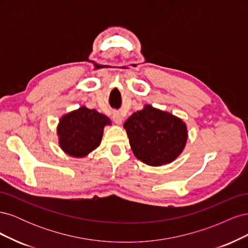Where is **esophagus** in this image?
Instances as JSON below:
<instances>
[{"instance_id":"1","label":"esophagus","mask_w":248,"mask_h":248,"mask_svg":"<svg viewBox=\"0 0 248 248\" xmlns=\"http://www.w3.org/2000/svg\"><path fill=\"white\" fill-rule=\"evenodd\" d=\"M112 120H114V122L118 125H120L123 121V117L121 116L120 112H114V115H112Z\"/></svg>"}]
</instances>
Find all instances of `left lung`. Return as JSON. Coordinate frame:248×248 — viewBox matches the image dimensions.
Segmentation results:
<instances>
[{"instance_id":"8db88e82","label":"left lung","mask_w":248,"mask_h":248,"mask_svg":"<svg viewBox=\"0 0 248 248\" xmlns=\"http://www.w3.org/2000/svg\"><path fill=\"white\" fill-rule=\"evenodd\" d=\"M124 127L133 154L152 167L175 160L187 140L186 125L181 119L151 106L133 112Z\"/></svg>"}]
</instances>
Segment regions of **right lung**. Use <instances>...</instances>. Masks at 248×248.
<instances>
[{
  "label": "right lung",
  "instance_id": "right-lung-1",
  "mask_svg": "<svg viewBox=\"0 0 248 248\" xmlns=\"http://www.w3.org/2000/svg\"><path fill=\"white\" fill-rule=\"evenodd\" d=\"M110 120L96 109L81 107L62 117L58 126L60 147L73 157H84L100 145Z\"/></svg>",
  "mask_w": 248,
  "mask_h": 248
}]
</instances>
